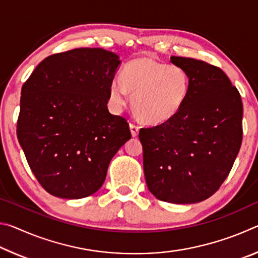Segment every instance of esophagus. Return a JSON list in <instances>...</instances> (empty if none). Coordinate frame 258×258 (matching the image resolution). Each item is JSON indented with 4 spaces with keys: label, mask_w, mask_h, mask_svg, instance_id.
Listing matches in <instances>:
<instances>
[{
    "label": "esophagus",
    "mask_w": 258,
    "mask_h": 258,
    "mask_svg": "<svg viewBox=\"0 0 258 258\" xmlns=\"http://www.w3.org/2000/svg\"><path fill=\"white\" fill-rule=\"evenodd\" d=\"M130 128H131V133H132V137H137V135L139 134V130H140V127L138 125H135V124H133V123H131L130 124Z\"/></svg>",
    "instance_id": "obj_1"
}]
</instances>
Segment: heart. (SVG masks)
<instances>
[{
    "mask_svg": "<svg viewBox=\"0 0 258 258\" xmlns=\"http://www.w3.org/2000/svg\"><path fill=\"white\" fill-rule=\"evenodd\" d=\"M191 78L181 66L152 58H139L126 64L121 77L110 84V100L117 108L127 103L128 93L140 119L164 124L173 119L190 94Z\"/></svg>",
    "mask_w": 258,
    "mask_h": 258,
    "instance_id": "b5f03b06",
    "label": "heart"
}]
</instances>
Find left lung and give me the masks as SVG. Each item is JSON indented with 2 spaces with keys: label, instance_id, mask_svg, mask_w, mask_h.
Returning <instances> with one entry per match:
<instances>
[{
  "label": "left lung",
  "instance_id": "obj_1",
  "mask_svg": "<svg viewBox=\"0 0 258 258\" xmlns=\"http://www.w3.org/2000/svg\"><path fill=\"white\" fill-rule=\"evenodd\" d=\"M191 78L190 94L173 119L139 133L148 189L161 202L196 204L220 189L241 147L242 102L222 69L171 56Z\"/></svg>",
  "mask_w": 258,
  "mask_h": 258
}]
</instances>
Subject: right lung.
<instances>
[{
	"label": "right lung",
	"mask_w": 258,
	"mask_h": 258,
	"mask_svg": "<svg viewBox=\"0 0 258 258\" xmlns=\"http://www.w3.org/2000/svg\"><path fill=\"white\" fill-rule=\"evenodd\" d=\"M119 56L81 47L47 56L21 89L17 137L35 177L59 198L89 197L131 139L127 120L107 103Z\"/></svg>",
	"instance_id": "obj_1"
}]
</instances>
